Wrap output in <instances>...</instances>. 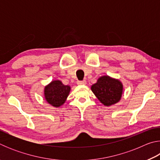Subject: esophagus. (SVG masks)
<instances>
[{
  "instance_id": "1",
  "label": "esophagus",
  "mask_w": 160,
  "mask_h": 160,
  "mask_svg": "<svg viewBox=\"0 0 160 160\" xmlns=\"http://www.w3.org/2000/svg\"><path fill=\"white\" fill-rule=\"evenodd\" d=\"M77 84L78 85H85L86 81L85 80H78Z\"/></svg>"
}]
</instances>
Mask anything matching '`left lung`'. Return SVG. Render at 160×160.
Returning a JSON list of instances; mask_svg holds the SVG:
<instances>
[{"label": "left lung", "mask_w": 160, "mask_h": 160, "mask_svg": "<svg viewBox=\"0 0 160 160\" xmlns=\"http://www.w3.org/2000/svg\"><path fill=\"white\" fill-rule=\"evenodd\" d=\"M91 90L103 104L111 106L121 99L123 85L118 80L109 76H102L92 86Z\"/></svg>", "instance_id": "left-lung-1"}]
</instances>
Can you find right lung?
I'll list each match as a JSON object with an SVG mask.
<instances>
[{"label":"right lung","mask_w":160,"mask_h":160,"mask_svg":"<svg viewBox=\"0 0 160 160\" xmlns=\"http://www.w3.org/2000/svg\"><path fill=\"white\" fill-rule=\"evenodd\" d=\"M70 90V86L63 85L60 80H53L45 87V99L53 107H59L66 102Z\"/></svg>","instance_id":"obj_1"}]
</instances>
